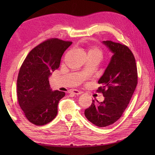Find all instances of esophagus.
Returning <instances> with one entry per match:
<instances>
[{"mask_svg":"<svg viewBox=\"0 0 155 155\" xmlns=\"http://www.w3.org/2000/svg\"><path fill=\"white\" fill-rule=\"evenodd\" d=\"M69 92L71 93V94H77V95L81 94H82L81 91L76 90V89H72V90L69 91Z\"/></svg>","mask_w":155,"mask_h":155,"instance_id":"34e87169","label":"esophagus"}]
</instances>
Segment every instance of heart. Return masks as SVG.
Returning a JSON list of instances; mask_svg holds the SVG:
<instances>
[{
    "label": "heart",
    "instance_id": "heart-1",
    "mask_svg": "<svg viewBox=\"0 0 155 155\" xmlns=\"http://www.w3.org/2000/svg\"><path fill=\"white\" fill-rule=\"evenodd\" d=\"M88 55H96L101 58L102 55V51L101 49L97 47V46H89L88 48Z\"/></svg>",
    "mask_w": 155,
    "mask_h": 155
}]
</instances>
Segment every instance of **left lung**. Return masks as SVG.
I'll return each instance as SVG.
<instances>
[{
	"label": "left lung",
	"instance_id": "obj_1",
	"mask_svg": "<svg viewBox=\"0 0 155 155\" xmlns=\"http://www.w3.org/2000/svg\"><path fill=\"white\" fill-rule=\"evenodd\" d=\"M113 53L104 75L98 81L101 87L97 92L102 93L104 101L95 103L85 110L88 121L104 127L120 119L127 107L138 83L135 58L126 45L112 41H103Z\"/></svg>",
	"mask_w": 155,
	"mask_h": 155
}]
</instances>
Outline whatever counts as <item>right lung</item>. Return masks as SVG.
I'll return each instance as SVG.
<instances>
[{
    "label": "right lung",
    "mask_w": 155,
    "mask_h": 155,
    "mask_svg": "<svg viewBox=\"0 0 155 155\" xmlns=\"http://www.w3.org/2000/svg\"><path fill=\"white\" fill-rule=\"evenodd\" d=\"M72 43L48 39L33 48L21 65L17 82L18 102L33 124L46 125L57 116L59 101L65 93L51 91L48 78L59 68L64 51Z\"/></svg>",
    "instance_id": "obj_1"
}]
</instances>
